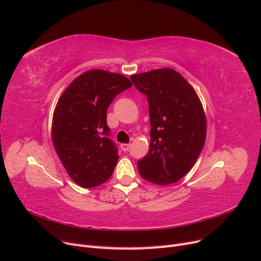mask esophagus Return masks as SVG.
<instances>
[{"label":"esophagus","mask_w":261,"mask_h":261,"mask_svg":"<svg viewBox=\"0 0 261 261\" xmlns=\"http://www.w3.org/2000/svg\"><path fill=\"white\" fill-rule=\"evenodd\" d=\"M129 147H130V145H129V144H122V145H121V149L123 150L124 152L128 151V150H129Z\"/></svg>","instance_id":"esophagus-1"}]
</instances>
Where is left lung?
I'll use <instances>...</instances> for the list:
<instances>
[{
    "label": "left lung",
    "mask_w": 261,
    "mask_h": 261,
    "mask_svg": "<svg viewBox=\"0 0 261 261\" xmlns=\"http://www.w3.org/2000/svg\"><path fill=\"white\" fill-rule=\"evenodd\" d=\"M148 99L150 148L138 161L140 176L156 185L176 183L192 170L203 148L207 118L193 86L164 67L130 76Z\"/></svg>",
    "instance_id": "1"
}]
</instances>
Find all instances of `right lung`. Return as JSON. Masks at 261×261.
<instances>
[{
	"mask_svg": "<svg viewBox=\"0 0 261 261\" xmlns=\"http://www.w3.org/2000/svg\"><path fill=\"white\" fill-rule=\"evenodd\" d=\"M122 74L105 69L83 73L63 91L52 118V141L60 160L77 185L103 184L118 160L109 139L107 110L116 94L132 87Z\"/></svg>",
	"mask_w": 261,
	"mask_h": 261,
	"instance_id": "obj_1",
	"label": "right lung"
}]
</instances>
